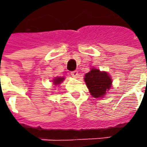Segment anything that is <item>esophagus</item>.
I'll use <instances>...</instances> for the list:
<instances>
[{"instance_id":"1","label":"esophagus","mask_w":147,"mask_h":147,"mask_svg":"<svg viewBox=\"0 0 147 147\" xmlns=\"http://www.w3.org/2000/svg\"><path fill=\"white\" fill-rule=\"evenodd\" d=\"M71 76L75 78V79H76L79 77V73H78V71H74L72 72H71Z\"/></svg>"}]
</instances>
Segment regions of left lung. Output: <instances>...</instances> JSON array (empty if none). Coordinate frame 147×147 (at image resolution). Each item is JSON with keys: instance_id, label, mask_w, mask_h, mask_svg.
<instances>
[{"instance_id": "left-lung-1", "label": "left lung", "mask_w": 147, "mask_h": 147, "mask_svg": "<svg viewBox=\"0 0 147 147\" xmlns=\"http://www.w3.org/2000/svg\"><path fill=\"white\" fill-rule=\"evenodd\" d=\"M84 81L94 98H103L112 86V79L109 74L95 68H91L85 75Z\"/></svg>"}]
</instances>
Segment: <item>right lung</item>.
Wrapping results in <instances>:
<instances>
[{
    "instance_id": "obj_1",
    "label": "right lung",
    "mask_w": 147,
    "mask_h": 147,
    "mask_svg": "<svg viewBox=\"0 0 147 147\" xmlns=\"http://www.w3.org/2000/svg\"><path fill=\"white\" fill-rule=\"evenodd\" d=\"M65 79V77H54V79H52L51 82H53V85H54V86H59L62 83L63 81H64Z\"/></svg>"
}]
</instances>
